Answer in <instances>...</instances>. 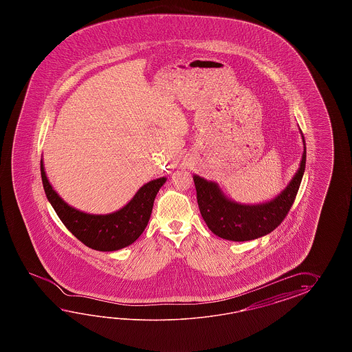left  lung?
<instances>
[{
	"label": "left lung",
	"mask_w": 352,
	"mask_h": 352,
	"mask_svg": "<svg viewBox=\"0 0 352 352\" xmlns=\"http://www.w3.org/2000/svg\"><path fill=\"white\" fill-rule=\"evenodd\" d=\"M302 135V131H300ZM298 170L285 190L270 201L245 205L226 197L217 182L194 175L201 217L211 232L223 239L247 241L273 232L291 210L306 168V142Z\"/></svg>",
	"instance_id": "left-lung-1"
}]
</instances>
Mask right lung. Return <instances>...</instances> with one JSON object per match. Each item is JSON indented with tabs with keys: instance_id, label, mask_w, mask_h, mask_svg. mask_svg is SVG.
<instances>
[{
	"instance_id": "obj_1",
	"label": "right lung",
	"mask_w": 352,
	"mask_h": 352,
	"mask_svg": "<svg viewBox=\"0 0 352 352\" xmlns=\"http://www.w3.org/2000/svg\"><path fill=\"white\" fill-rule=\"evenodd\" d=\"M41 179L46 197L67 230L82 244L99 252H114L128 247L140 238L148 224L155 197L166 177L143 185L127 205L111 214H88L67 205L54 190L41 158Z\"/></svg>"
}]
</instances>
